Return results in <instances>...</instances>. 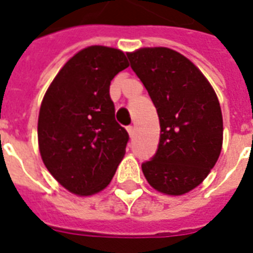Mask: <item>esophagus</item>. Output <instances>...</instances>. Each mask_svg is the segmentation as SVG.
Listing matches in <instances>:
<instances>
[{
	"mask_svg": "<svg viewBox=\"0 0 253 253\" xmlns=\"http://www.w3.org/2000/svg\"><path fill=\"white\" fill-rule=\"evenodd\" d=\"M127 132H128V135H130V138H132V136L135 135V127L134 126L127 127Z\"/></svg>",
	"mask_w": 253,
	"mask_h": 253,
	"instance_id": "1",
	"label": "esophagus"
}]
</instances>
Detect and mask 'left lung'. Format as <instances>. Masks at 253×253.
Returning <instances> with one entry per match:
<instances>
[{
    "label": "left lung",
    "instance_id": "1",
    "mask_svg": "<svg viewBox=\"0 0 253 253\" xmlns=\"http://www.w3.org/2000/svg\"><path fill=\"white\" fill-rule=\"evenodd\" d=\"M160 122L152 160L142 164L148 184L167 196H182L208 177L223 143L219 101L204 73L174 49L144 47L127 52Z\"/></svg>",
    "mask_w": 253,
    "mask_h": 253
}]
</instances>
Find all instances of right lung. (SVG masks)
<instances>
[{"label": "right lung", "instance_id": "right-lung-1", "mask_svg": "<svg viewBox=\"0 0 253 253\" xmlns=\"http://www.w3.org/2000/svg\"><path fill=\"white\" fill-rule=\"evenodd\" d=\"M123 51L90 45L75 53L49 84L38 118L39 152L59 184L87 197L106 188L126 154L110 83L128 67Z\"/></svg>", "mask_w": 253, "mask_h": 253}]
</instances>
